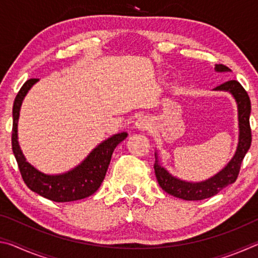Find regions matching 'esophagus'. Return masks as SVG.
<instances>
[{
	"label": "esophagus",
	"mask_w": 258,
	"mask_h": 258,
	"mask_svg": "<svg viewBox=\"0 0 258 258\" xmlns=\"http://www.w3.org/2000/svg\"><path fill=\"white\" fill-rule=\"evenodd\" d=\"M135 126H137V128L139 130H147L149 128L150 121L147 117H140V118L135 121Z\"/></svg>",
	"instance_id": "obj_1"
}]
</instances>
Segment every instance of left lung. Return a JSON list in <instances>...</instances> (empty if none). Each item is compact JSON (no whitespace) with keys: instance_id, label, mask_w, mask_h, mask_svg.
Segmentation results:
<instances>
[{"instance_id":"8db88e82","label":"left lung","mask_w":258,"mask_h":258,"mask_svg":"<svg viewBox=\"0 0 258 258\" xmlns=\"http://www.w3.org/2000/svg\"><path fill=\"white\" fill-rule=\"evenodd\" d=\"M215 71L218 73L230 72L224 64H216ZM215 91H225L232 94L238 106V121H239V142L234 156L228 165L218 172L216 175L203 182H186L173 176L159 164L157 152L154 165L155 174L161 189L174 197L183 200H203L213 197L222 189L235 182L239 175L240 166L246 156L251 143V130L249 124L250 116V99L248 93L238 81L231 80L218 85Z\"/></svg>"}]
</instances>
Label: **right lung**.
Listing matches in <instances>:
<instances>
[{"label": "right lung", "instance_id": "add662e5", "mask_svg": "<svg viewBox=\"0 0 258 258\" xmlns=\"http://www.w3.org/2000/svg\"><path fill=\"white\" fill-rule=\"evenodd\" d=\"M36 82H38L37 78H32L21 86L12 109V151L18 163L21 177L30 190L52 202L68 203L90 197L101 185L110 164L112 152L126 139L127 133H118L104 140L72 171L56 175L40 172L26 160L18 142V119L21 103Z\"/></svg>", "mask_w": 258, "mask_h": 258}]
</instances>
